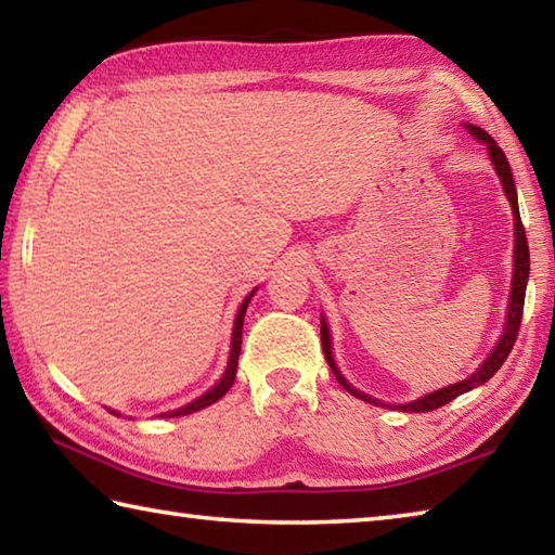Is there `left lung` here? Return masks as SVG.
Listing matches in <instances>:
<instances>
[{
	"label": "left lung",
	"mask_w": 555,
	"mask_h": 555,
	"mask_svg": "<svg viewBox=\"0 0 555 555\" xmlns=\"http://www.w3.org/2000/svg\"><path fill=\"white\" fill-rule=\"evenodd\" d=\"M469 134L475 139H480L482 144H487V152H490L492 164L496 168V173H500V181L504 185V193L506 198L512 203V212H514V234H516V244H514V276H512V298H509V313H506V325H504V335L500 345L494 347L492 354L487 357L485 364L480 370H477L473 377H467L457 384H450L446 389H438V391H430L426 397H421L411 403H399L397 409L401 411H411V413H426V411H436L440 406H446V403L453 401L460 393H465L469 389L480 387L487 379L494 377V372L502 367L506 357H509L512 347L516 343V335H519V325H521V315H524V296H526V281H529V242H526V232H524V224H521V215H519V203H516V188H514V178H512V168L509 162H506V156L500 146H496L494 139L487 134L485 129L480 127H473L467 125ZM321 343H323V352H325V360L331 364V370L335 374V379L340 382V387L345 391H350L352 397L362 399V401H370L374 406H384L382 401L367 397V393L357 391L354 387L347 384V379L343 377L340 372L335 367V360H333V352H331V333H327V325L325 321L321 323Z\"/></svg>",
	"instance_id": "1"
}]
</instances>
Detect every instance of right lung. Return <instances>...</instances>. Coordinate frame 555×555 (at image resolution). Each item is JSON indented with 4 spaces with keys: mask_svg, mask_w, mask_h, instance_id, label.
I'll return each mask as SVG.
<instances>
[{
    "mask_svg": "<svg viewBox=\"0 0 555 555\" xmlns=\"http://www.w3.org/2000/svg\"><path fill=\"white\" fill-rule=\"evenodd\" d=\"M251 296H255V291H251V294H249L247 298H244V304L240 306L237 321H234L230 362H228V370H224V374H222V379H220L218 384H215V387H212L210 391H205L201 399H195L193 403H188V406L178 409V411H168V413H164V416H168V418H173V416H188V413L201 411V409H205V406H210V403H215L218 399H222L224 393L230 391L232 382H234V374H237V360H240V350H242V323H244V313H247V304H249V298H251Z\"/></svg>",
    "mask_w": 555,
    "mask_h": 555,
    "instance_id": "1",
    "label": "right lung"
}]
</instances>
